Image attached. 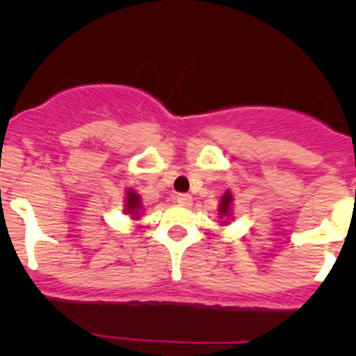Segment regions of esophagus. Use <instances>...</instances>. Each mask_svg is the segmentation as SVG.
Instances as JSON below:
<instances>
[{
  "label": "esophagus",
  "instance_id": "34e87169",
  "mask_svg": "<svg viewBox=\"0 0 356 356\" xmlns=\"http://www.w3.org/2000/svg\"><path fill=\"white\" fill-rule=\"evenodd\" d=\"M175 203L181 204V207H191L193 198L189 195H184V193H182V195L175 196Z\"/></svg>",
  "mask_w": 356,
  "mask_h": 356
}]
</instances>
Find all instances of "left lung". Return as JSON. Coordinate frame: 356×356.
<instances>
[{"mask_svg":"<svg viewBox=\"0 0 356 356\" xmlns=\"http://www.w3.org/2000/svg\"><path fill=\"white\" fill-rule=\"evenodd\" d=\"M232 201H234L232 193L227 189V191L224 193V196L220 198V204H218V215H220V218H224V220H229V218L232 217Z\"/></svg>","mask_w":356,"mask_h":356,"instance_id":"obj_1","label":"left lung"}]
</instances>
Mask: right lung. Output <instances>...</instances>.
I'll return each mask as SVG.
<instances>
[{"label": "right lung", "instance_id": "add662e5", "mask_svg": "<svg viewBox=\"0 0 356 356\" xmlns=\"http://www.w3.org/2000/svg\"><path fill=\"white\" fill-rule=\"evenodd\" d=\"M141 198L136 195V191L129 189L127 198H125V213H131L132 218H139V210H141Z\"/></svg>", "mask_w": 356, "mask_h": 356}]
</instances>
